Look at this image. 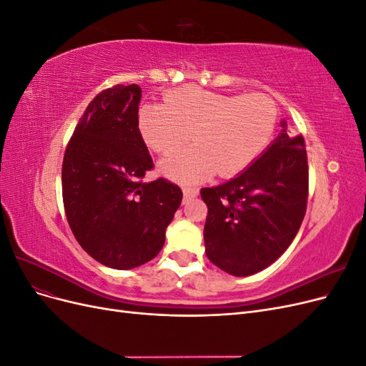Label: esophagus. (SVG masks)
Listing matches in <instances>:
<instances>
[{
    "label": "esophagus",
    "instance_id": "34e87169",
    "mask_svg": "<svg viewBox=\"0 0 366 366\" xmlns=\"http://www.w3.org/2000/svg\"><path fill=\"white\" fill-rule=\"evenodd\" d=\"M197 195H198L197 187H184V189H183V203L191 202L192 198H195Z\"/></svg>",
    "mask_w": 366,
    "mask_h": 366
}]
</instances>
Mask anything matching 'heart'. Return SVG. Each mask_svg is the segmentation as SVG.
I'll use <instances>...</instances> for the list:
<instances>
[{"instance_id":"b5f03b06","label":"heart","mask_w":366,"mask_h":366,"mask_svg":"<svg viewBox=\"0 0 366 366\" xmlns=\"http://www.w3.org/2000/svg\"><path fill=\"white\" fill-rule=\"evenodd\" d=\"M274 102L265 94L230 96L200 86H182L166 94L163 105L139 113L143 142L160 156H171L191 139L195 145L160 164L179 183H197L218 172L244 171L267 148L276 127Z\"/></svg>"}]
</instances>
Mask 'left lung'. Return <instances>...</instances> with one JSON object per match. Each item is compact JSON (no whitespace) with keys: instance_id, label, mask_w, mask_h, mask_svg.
Returning <instances> with one entry per match:
<instances>
[{"instance_id":"left-lung-1","label":"left lung","mask_w":366,"mask_h":366,"mask_svg":"<svg viewBox=\"0 0 366 366\" xmlns=\"http://www.w3.org/2000/svg\"><path fill=\"white\" fill-rule=\"evenodd\" d=\"M261 156L229 182L203 187L207 204L204 247L218 269L250 276L269 267L295 239L307 209L308 164L304 137L287 122Z\"/></svg>"}]
</instances>
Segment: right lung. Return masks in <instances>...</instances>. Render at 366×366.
<instances>
[{"mask_svg": "<svg viewBox=\"0 0 366 366\" xmlns=\"http://www.w3.org/2000/svg\"><path fill=\"white\" fill-rule=\"evenodd\" d=\"M137 84L99 93L76 125L62 163V198L81 247L107 267L129 270L156 258L183 192L143 183L152 159L139 131Z\"/></svg>", "mask_w": 366, "mask_h": 366, "instance_id": "obj_1", "label": "right lung"}]
</instances>
